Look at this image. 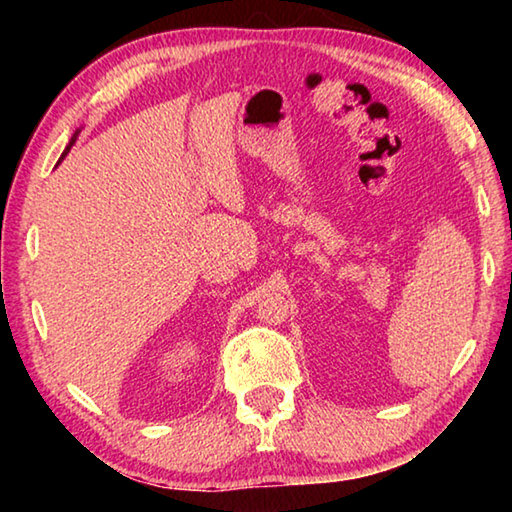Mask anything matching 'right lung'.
Here are the masks:
<instances>
[{"label":"right lung","mask_w":512,"mask_h":512,"mask_svg":"<svg viewBox=\"0 0 512 512\" xmlns=\"http://www.w3.org/2000/svg\"><path fill=\"white\" fill-rule=\"evenodd\" d=\"M74 142H76V133H74V137H72V142H69V144H67V149H65V153H63V155H60V160H63V158H65V155H67V151H69V149H72V144H74Z\"/></svg>","instance_id":"right-lung-1"}]
</instances>
